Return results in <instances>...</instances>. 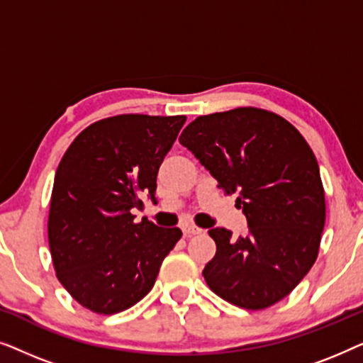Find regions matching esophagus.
<instances>
[{
	"label": "esophagus",
	"instance_id": "34e87169",
	"mask_svg": "<svg viewBox=\"0 0 363 363\" xmlns=\"http://www.w3.org/2000/svg\"><path fill=\"white\" fill-rule=\"evenodd\" d=\"M182 231L186 238H190V236H195V235H201L203 230H201V228L195 226V225H190V223H185V225H182Z\"/></svg>",
	"mask_w": 363,
	"mask_h": 363
}]
</instances>
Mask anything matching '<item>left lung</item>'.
Masks as SVG:
<instances>
[{
  "label": "left lung",
  "instance_id": "1",
  "mask_svg": "<svg viewBox=\"0 0 363 363\" xmlns=\"http://www.w3.org/2000/svg\"><path fill=\"white\" fill-rule=\"evenodd\" d=\"M180 143L236 195L250 231L208 233L216 255L203 269L210 289L242 309L271 307L317 259L325 195L315 155L299 130L274 112L238 107L196 117Z\"/></svg>",
  "mask_w": 363,
  "mask_h": 363
}]
</instances>
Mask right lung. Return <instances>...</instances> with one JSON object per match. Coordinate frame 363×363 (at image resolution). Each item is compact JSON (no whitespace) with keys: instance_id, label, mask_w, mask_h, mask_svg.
<instances>
[{"instance_id":"right-lung-1","label":"right lung","mask_w":363,"mask_h":363,"mask_svg":"<svg viewBox=\"0 0 363 363\" xmlns=\"http://www.w3.org/2000/svg\"><path fill=\"white\" fill-rule=\"evenodd\" d=\"M185 116L122 113L79 133L61 158L49 205L48 238L56 276L86 309L111 315L143 299L182 238L133 208L155 201L157 173Z\"/></svg>"}]
</instances>
